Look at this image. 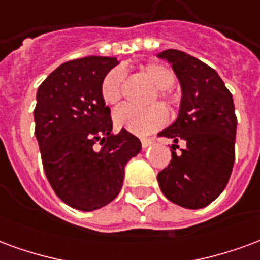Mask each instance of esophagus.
Masks as SVG:
<instances>
[{
	"label": "esophagus",
	"instance_id": "obj_1",
	"mask_svg": "<svg viewBox=\"0 0 260 260\" xmlns=\"http://www.w3.org/2000/svg\"><path fill=\"white\" fill-rule=\"evenodd\" d=\"M141 143H142V147H147L152 145L153 141L152 139H146V138H143V139H141Z\"/></svg>",
	"mask_w": 260,
	"mask_h": 260
}]
</instances>
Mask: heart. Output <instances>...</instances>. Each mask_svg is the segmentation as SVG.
Instances as JSON below:
<instances>
[{
  "label": "heart",
  "mask_w": 260,
  "mask_h": 260,
  "mask_svg": "<svg viewBox=\"0 0 260 260\" xmlns=\"http://www.w3.org/2000/svg\"><path fill=\"white\" fill-rule=\"evenodd\" d=\"M145 78L156 86V94L152 102L158 97L167 106L174 104L175 93L171 86L175 83V75L166 65L150 64L142 65L139 68ZM100 94L103 102L107 106H117L124 94V76L119 69H111L102 80ZM167 113L160 104H154L147 108H135L131 106H122L114 113V124L119 129H125L135 135H147L160 129L167 122Z\"/></svg>",
  "instance_id": "obj_1"
}]
</instances>
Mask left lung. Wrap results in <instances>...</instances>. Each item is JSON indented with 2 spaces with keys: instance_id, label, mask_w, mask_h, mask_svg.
Instances as JSON below:
<instances>
[{
  "instance_id": "left-lung-1",
  "label": "left lung",
  "mask_w": 260,
  "mask_h": 260,
  "mask_svg": "<svg viewBox=\"0 0 260 260\" xmlns=\"http://www.w3.org/2000/svg\"><path fill=\"white\" fill-rule=\"evenodd\" d=\"M182 87L178 118L158 136L171 138V161L157 174L164 196L186 209H201L227 185L235 158L234 102L217 72L195 57L166 50ZM180 144L184 146L179 148ZM180 149L177 155L175 150Z\"/></svg>"
}]
</instances>
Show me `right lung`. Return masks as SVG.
<instances>
[{
  "mask_svg": "<svg viewBox=\"0 0 260 260\" xmlns=\"http://www.w3.org/2000/svg\"><path fill=\"white\" fill-rule=\"evenodd\" d=\"M117 64L96 55L72 59L37 90L35 135L46 177L61 201L83 212L117 198L125 164L141 152L131 132L111 134V110L100 94L103 78Z\"/></svg>",
  "mask_w": 260,
  "mask_h": 260,
  "instance_id": "obj_1",
  "label": "right lung"
}]
</instances>
